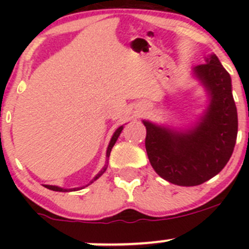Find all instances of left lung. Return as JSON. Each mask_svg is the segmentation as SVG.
<instances>
[{"mask_svg": "<svg viewBox=\"0 0 249 249\" xmlns=\"http://www.w3.org/2000/svg\"><path fill=\"white\" fill-rule=\"evenodd\" d=\"M205 88L208 105L196 123L184 130L142 120L145 150L154 171L167 182L194 187L218 175L229 161L237 137V109L231 78L214 54L193 69Z\"/></svg>", "mask_w": 249, "mask_h": 249, "instance_id": "obj_1", "label": "left lung"}]
</instances>
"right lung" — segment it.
Segmentation results:
<instances>
[{"mask_svg":"<svg viewBox=\"0 0 249 249\" xmlns=\"http://www.w3.org/2000/svg\"><path fill=\"white\" fill-rule=\"evenodd\" d=\"M123 129H124V125H122V126L118 127V129L115 130L114 134H113L112 139H110V141H109L108 148H107V153H106V158H107L106 165H105L104 169H102L101 171H100L99 173H97L96 176H95L94 179H91V182H90L89 184H91V183L94 182V180H96L97 178L101 177V176L105 173V171H106V170H107V166H108V158H109V154H110V150H112L113 145H114L115 142H117V140H118V137H119V135L122 134ZM89 184H88V185H89ZM44 187L48 188V189H50V190H54V192H64V193H65V192H72V190H79V189H83V188H84V187H82V188H73V189H65V188L57 187V185H48V184H44ZM85 187H87V185H85Z\"/></svg>","mask_w":249,"mask_h":249,"instance_id":"1","label":"right lung"}]
</instances>
